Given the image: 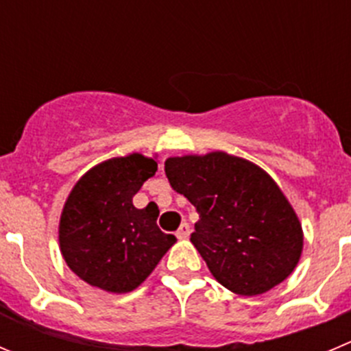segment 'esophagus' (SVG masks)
Instances as JSON below:
<instances>
[{"mask_svg": "<svg viewBox=\"0 0 351 351\" xmlns=\"http://www.w3.org/2000/svg\"><path fill=\"white\" fill-rule=\"evenodd\" d=\"M189 234H191V228H189V223L182 222L181 228H179L178 232H176V236H178L179 239H188Z\"/></svg>", "mask_w": 351, "mask_h": 351, "instance_id": "1", "label": "esophagus"}]
</instances>
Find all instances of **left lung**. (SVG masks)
<instances>
[{"mask_svg":"<svg viewBox=\"0 0 351 351\" xmlns=\"http://www.w3.org/2000/svg\"><path fill=\"white\" fill-rule=\"evenodd\" d=\"M173 191L196 206L191 243L213 278L243 296L267 293L295 270L303 250L298 215L272 178L223 152L172 156Z\"/></svg>","mask_w":351,"mask_h":351,"instance_id":"obj_1","label":"left lung"}]
</instances>
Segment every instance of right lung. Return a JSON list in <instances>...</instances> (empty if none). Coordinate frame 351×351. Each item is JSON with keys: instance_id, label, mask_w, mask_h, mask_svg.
Here are the masks:
<instances>
[{"instance_id": "obj_1", "label": "right lung", "mask_w": 351, "mask_h": 351, "mask_svg": "<svg viewBox=\"0 0 351 351\" xmlns=\"http://www.w3.org/2000/svg\"><path fill=\"white\" fill-rule=\"evenodd\" d=\"M156 165L141 153L110 158L88 170L70 191L60 217V250L88 285L108 293L132 291L178 241L156 226L158 210L132 205Z\"/></svg>"}]
</instances>
